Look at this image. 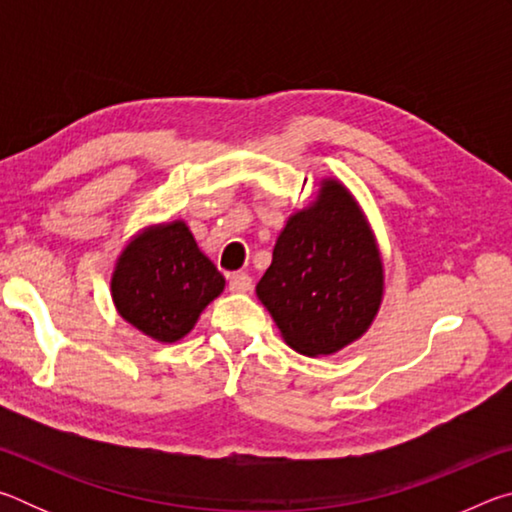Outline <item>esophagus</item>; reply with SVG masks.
I'll return each instance as SVG.
<instances>
[{
    "label": "esophagus",
    "instance_id": "obj_1",
    "mask_svg": "<svg viewBox=\"0 0 512 512\" xmlns=\"http://www.w3.org/2000/svg\"><path fill=\"white\" fill-rule=\"evenodd\" d=\"M228 287H230L232 293H246V291L253 289V280H250L248 273L237 271V273H232L228 277Z\"/></svg>",
    "mask_w": 512,
    "mask_h": 512
}]
</instances>
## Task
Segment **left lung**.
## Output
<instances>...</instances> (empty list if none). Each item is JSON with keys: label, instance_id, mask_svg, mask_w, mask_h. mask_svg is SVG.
<instances>
[{"label": "left lung", "instance_id": "obj_1", "mask_svg": "<svg viewBox=\"0 0 512 512\" xmlns=\"http://www.w3.org/2000/svg\"><path fill=\"white\" fill-rule=\"evenodd\" d=\"M255 291L282 339L307 357L339 352L368 332L384 298V262L341 180H320L316 201L289 216Z\"/></svg>", "mask_w": 512, "mask_h": 512}]
</instances>
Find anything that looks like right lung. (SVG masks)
<instances>
[{"instance_id":"1","label":"right lung","mask_w":512,"mask_h":512,"mask_svg":"<svg viewBox=\"0 0 512 512\" xmlns=\"http://www.w3.org/2000/svg\"><path fill=\"white\" fill-rule=\"evenodd\" d=\"M225 277L185 221L149 225L121 250L110 293L119 316L158 343H176L219 298Z\"/></svg>"}]
</instances>
